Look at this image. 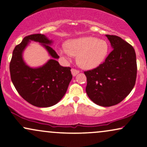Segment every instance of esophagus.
I'll return each mask as SVG.
<instances>
[{"label": "esophagus", "mask_w": 147, "mask_h": 147, "mask_svg": "<svg viewBox=\"0 0 147 147\" xmlns=\"http://www.w3.org/2000/svg\"><path fill=\"white\" fill-rule=\"evenodd\" d=\"M71 72H72V76H74V77H75V76H76V75H77V74L79 73V70H75V69L72 68V69H71Z\"/></svg>", "instance_id": "34e87169"}]
</instances>
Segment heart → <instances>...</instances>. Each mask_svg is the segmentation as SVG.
Returning a JSON list of instances; mask_svg holds the SVG:
<instances>
[{
    "instance_id": "heart-1",
    "label": "heart",
    "mask_w": 147,
    "mask_h": 147,
    "mask_svg": "<svg viewBox=\"0 0 147 147\" xmlns=\"http://www.w3.org/2000/svg\"><path fill=\"white\" fill-rule=\"evenodd\" d=\"M109 45L103 39L93 36H84L68 41L66 45L58 50V53L64 60H70L77 56V62L81 68L92 69L98 66L107 56Z\"/></svg>"
}]
</instances>
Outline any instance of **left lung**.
Masks as SVG:
<instances>
[{
    "mask_svg": "<svg viewBox=\"0 0 147 147\" xmlns=\"http://www.w3.org/2000/svg\"><path fill=\"white\" fill-rule=\"evenodd\" d=\"M106 36L112 52L97 68L84 72L88 96L95 104L104 107L122 102L133 90L137 75L136 55L133 46L117 36Z\"/></svg>",
    "mask_w": 147,
    "mask_h": 147,
    "instance_id": "obj_1",
    "label": "left lung"
}]
</instances>
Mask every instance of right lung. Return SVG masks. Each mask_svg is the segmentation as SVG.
Segmentation results:
<instances>
[{"mask_svg": "<svg viewBox=\"0 0 147 147\" xmlns=\"http://www.w3.org/2000/svg\"><path fill=\"white\" fill-rule=\"evenodd\" d=\"M31 41L39 42L52 58L43 66L30 67L23 59V52ZM53 43L44 34L25 36L15 47L9 65L11 79L15 88L25 100L36 107L54 106L63 98L72 78L70 68L57 61L59 57L50 45Z\"/></svg>", "mask_w": 147, "mask_h": 147, "instance_id": "add662e5", "label": "right lung"}]
</instances>
